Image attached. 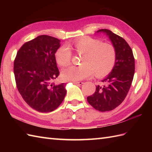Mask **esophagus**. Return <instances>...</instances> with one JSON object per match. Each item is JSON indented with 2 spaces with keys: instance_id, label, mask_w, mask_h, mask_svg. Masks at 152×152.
Returning <instances> with one entry per match:
<instances>
[{
  "instance_id": "34e87169",
  "label": "esophagus",
  "mask_w": 152,
  "mask_h": 152,
  "mask_svg": "<svg viewBox=\"0 0 152 152\" xmlns=\"http://www.w3.org/2000/svg\"><path fill=\"white\" fill-rule=\"evenodd\" d=\"M73 83L76 85H82L83 82H73Z\"/></svg>"
}]
</instances>
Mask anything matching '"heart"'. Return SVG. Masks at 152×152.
Returning a JSON list of instances; mask_svg holds the SVG:
<instances>
[{
	"label": "heart",
	"mask_w": 152,
	"mask_h": 152,
	"mask_svg": "<svg viewBox=\"0 0 152 152\" xmlns=\"http://www.w3.org/2000/svg\"><path fill=\"white\" fill-rule=\"evenodd\" d=\"M69 47L82 56L80 66H69L61 72V77L66 81L77 82L91 76L103 77L111 72L116 61L115 47L96 38L85 37L76 40ZM69 48L63 46L55 54L57 64L61 66L69 64L72 58Z\"/></svg>",
	"instance_id": "heart-1"
}]
</instances>
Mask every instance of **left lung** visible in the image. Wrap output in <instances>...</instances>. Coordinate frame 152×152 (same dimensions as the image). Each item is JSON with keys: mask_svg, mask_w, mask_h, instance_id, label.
I'll return each mask as SVG.
<instances>
[{"mask_svg": "<svg viewBox=\"0 0 152 152\" xmlns=\"http://www.w3.org/2000/svg\"><path fill=\"white\" fill-rule=\"evenodd\" d=\"M109 37L116 50V61L111 72L96 86L95 93L87 97L96 110L107 112L121 104L129 91L134 74V58L129 45L124 38L108 29H100Z\"/></svg>", "mask_w": 152, "mask_h": 152, "instance_id": "obj_1", "label": "left lung"}]
</instances>
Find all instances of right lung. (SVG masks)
<instances>
[{
    "mask_svg": "<svg viewBox=\"0 0 152 152\" xmlns=\"http://www.w3.org/2000/svg\"><path fill=\"white\" fill-rule=\"evenodd\" d=\"M60 40L40 35L25 42L18 51L14 63L16 86L27 104L39 112L58 108L66 90L64 83H52L59 74L55 54Z\"/></svg>",
    "mask_w": 152,
    "mask_h": 152,
    "instance_id": "add662e5",
    "label": "right lung"
}]
</instances>
